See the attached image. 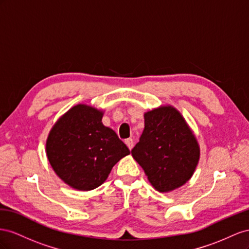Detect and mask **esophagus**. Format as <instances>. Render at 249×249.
<instances>
[{"label":"esophagus","instance_id":"1","mask_svg":"<svg viewBox=\"0 0 249 249\" xmlns=\"http://www.w3.org/2000/svg\"><path fill=\"white\" fill-rule=\"evenodd\" d=\"M125 144L127 145V147H128L130 150L131 149L133 148V145H134V143H133V140L132 139H127V140H125Z\"/></svg>","mask_w":249,"mask_h":249}]
</instances>
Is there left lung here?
Instances as JSON below:
<instances>
[{"instance_id":"obj_1","label":"left lung","mask_w":249,"mask_h":249,"mask_svg":"<svg viewBox=\"0 0 249 249\" xmlns=\"http://www.w3.org/2000/svg\"><path fill=\"white\" fill-rule=\"evenodd\" d=\"M144 118V131L131 154L152 187L168 193L193 176L200 147L187 121L172 105H160L145 112Z\"/></svg>"}]
</instances>
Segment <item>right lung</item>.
I'll return each mask as SVG.
<instances>
[{
    "instance_id": "1",
    "label": "right lung",
    "mask_w": 249,
    "mask_h": 249,
    "mask_svg": "<svg viewBox=\"0 0 249 249\" xmlns=\"http://www.w3.org/2000/svg\"><path fill=\"white\" fill-rule=\"evenodd\" d=\"M104 111L77 104L53 125L46 153L54 172L68 186L90 191L107 179L112 167L130 153L117 133L102 123Z\"/></svg>"
}]
</instances>
